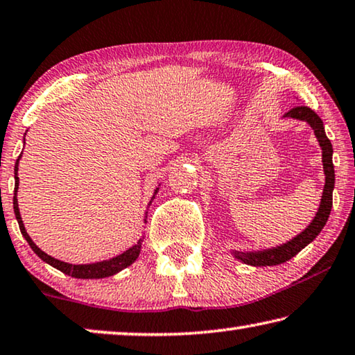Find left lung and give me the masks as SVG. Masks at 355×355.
<instances>
[{
  "label": "left lung",
  "mask_w": 355,
  "mask_h": 355,
  "mask_svg": "<svg viewBox=\"0 0 355 355\" xmlns=\"http://www.w3.org/2000/svg\"><path fill=\"white\" fill-rule=\"evenodd\" d=\"M284 116L297 118V120L306 121L309 126L314 129V134L319 140L320 148H322V162H324V173H325V184H324V193L322 199H320L319 210L316 216L311 221V224L303 230L302 234L292 239L288 243L277 246L272 250H263L256 252H239L234 251V256L240 259L241 262L248 263V266L254 267H266V266H278V263L288 262L289 259L294 257L295 254L305 248L308 243L318 237L320 230L324 229L325 223H327L330 210H331V194H334L335 187V171H334V161H331V155H334V148H331V142L329 137L325 136L324 123L320 120L316 112L309 109L305 105H297L294 109H291Z\"/></svg>",
  "instance_id": "1"
}]
</instances>
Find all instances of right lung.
Instances as JSON below:
<instances>
[{
  "instance_id": "right-lung-1",
  "label": "right lung",
  "mask_w": 355,
  "mask_h": 355,
  "mask_svg": "<svg viewBox=\"0 0 355 355\" xmlns=\"http://www.w3.org/2000/svg\"><path fill=\"white\" fill-rule=\"evenodd\" d=\"M20 159V156H19ZM19 159L15 162V188H14V213H15V218L17 221H19V227H20V232L24 235L25 240L28 241V245L31 246V250L36 252V254L42 259L44 262L50 263V266L58 268L60 272H63L66 275H69L72 278H80V279H94V278H105V277H112V275H115L120 272V270L126 268L128 266H131V263L136 261L139 257V252H140V246H142V241L144 239H140L137 241V245H134L132 248H129L128 251L123 252V254L116 256V257H112L109 261H103V262H96V263H85V266H72V263H67V262H61L58 259H55L52 256H49L44 252L42 250H39L37 246L35 245V241L30 239V235L26 234L25 226H24V221H21L20 218V211H19V204H17V189H19V177H17V171H19ZM157 191V188H156ZM156 194V193H155ZM155 198V196H153ZM151 204V202H150Z\"/></svg>"
}]
</instances>
